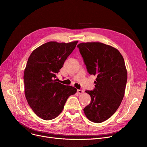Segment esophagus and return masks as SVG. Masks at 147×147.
<instances>
[{
    "label": "esophagus",
    "instance_id": "obj_1",
    "mask_svg": "<svg viewBox=\"0 0 147 147\" xmlns=\"http://www.w3.org/2000/svg\"><path fill=\"white\" fill-rule=\"evenodd\" d=\"M78 94H82L83 92H84V90H82V89H78Z\"/></svg>",
    "mask_w": 147,
    "mask_h": 147
}]
</instances>
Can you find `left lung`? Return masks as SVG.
Returning <instances> with one entry per match:
<instances>
[{
  "instance_id": "8db88e82",
  "label": "left lung",
  "mask_w": 147,
  "mask_h": 147,
  "mask_svg": "<svg viewBox=\"0 0 147 147\" xmlns=\"http://www.w3.org/2000/svg\"><path fill=\"white\" fill-rule=\"evenodd\" d=\"M89 74L97 76L92 91H86L91 101L84 111L87 118L100 123L117 111L122 101L127 80L123 56L101 42H82L77 46Z\"/></svg>"
}]
</instances>
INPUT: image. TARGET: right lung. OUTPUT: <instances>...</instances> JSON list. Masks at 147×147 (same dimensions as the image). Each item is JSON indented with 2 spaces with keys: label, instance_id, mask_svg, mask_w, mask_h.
I'll return each mask as SVG.
<instances>
[{
  "label": "right lung",
  "instance_id": "add662e5",
  "mask_svg": "<svg viewBox=\"0 0 147 147\" xmlns=\"http://www.w3.org/2000/svg\"><path fill=\"white\" fill-rule=\"evenodd\" d=\"M78 42H46L34 50L28 60L23 76L25 97L36 115L44 120L58 117L68 98L77 91L55 78Z\"/></svg>",
  "mask_w": 147,
  "mask_h": 147
}]
</instances>
